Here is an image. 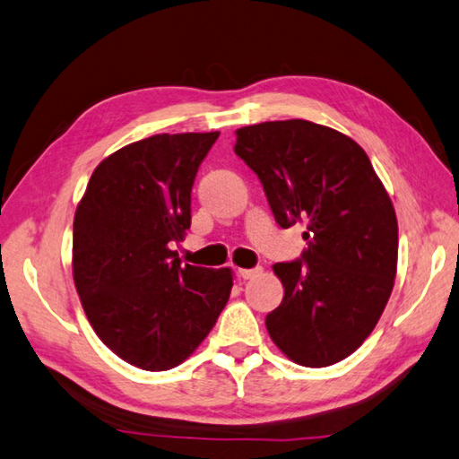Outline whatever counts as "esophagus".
<instances>
[{
    "instance_id": "34e87169",
    "label": "esophagus",
    "mask_w": 459,
    "mask_h": 459,
    "mask_svg": "<svg viewBox=\"0 0 459 459\" xmlns=\"http://www.w3.org/2000/svg\"><path fill=\"white\" fill-rule=\"evenodd\" d=\"M260 273H263V268H238V276L245 278V281H248V278L258 276Z\"/></svg>"
}]
</instances>
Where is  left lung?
Instances as JSON below:
<instances>
[{"instance_id": "1", "label": "left lung", "mask_w": 459, "mask_h": 459, "mask_svg": "<svg viewBox=\"0 0 459 459\" xmlns=\"http://www.w3.org/2000/svg\"><path fill=\"white\" fill-rule=\"evenodd\" d=\"M235 152L258 175L276 222L302 224L308 248L276 263L281 307L266 316L292 362L325 368L372 334L398 268V221L366 151L348 134L304 119L237 129Z\"/></svg>"}]
</instances>
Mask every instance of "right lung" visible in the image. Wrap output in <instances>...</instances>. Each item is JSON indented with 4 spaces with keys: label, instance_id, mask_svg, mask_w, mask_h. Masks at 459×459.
I'll use <instances>...</instances> for the list:
<instances>
[{
    "label": "right lung",
    "instance_id": "add662e5",
    "mask_svg": "<svg viewBox=\"0 0 459 459\" xmlns=\"http://www.w3.org/2000/svg\"><path fill=\"white\" fill-rule=\"evenodd\" d=\"M212 133L152 134L103 159L74 219V282L89 325L141 370L178 366L209 336L230 268L181 266L170 242L191 227L196 170Z\"/></svg>",
    "mask_w": 459,
    "mask_h": 459
}]
</instances>
